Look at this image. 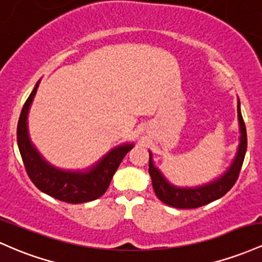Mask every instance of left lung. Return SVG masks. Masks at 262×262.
<instances>
[{"instance_id":"1","label":"left lung","mask_w":262,"mask_h":262,"mask_svg":"<svg viewBox=\"0 0 262 262\" xmlns=\"http://www.w3.org/2000/svg\"><path fill=\"white\" fill-rule=\"evenodd\" d=\"M239 104H237V117H239L242 136H240V145L239 149H237V155L235 157L234 162L229 167V169L226 170L222 177L215 179V181L195 188H181L173 186L163 177L160 169L156 168L154 166L152 155L149 154L148 172L149 176H151L152 186H154L156 195L158 196L161 202L173 208H178V209H193V208L203 207V205L208 204V203L222 198L223 195L226 194L233 188L240 174V169H242L244 158H245L246 147H248L246 127L245 123H244Z\"/></svg>"}]
</instances>
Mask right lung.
Returning a JSON list of instances; mask_svg holds the SVG:
<instances>
[{
    "label": "right lung",
    "instance_id": "right-lung-1",
    "mask_svg": "<svg viewBox=\"0 0 262 262\" xmlns=\"http://www.w3.org/2000/svg\"><path fill=\"white\" fill-rule=\"evenodd\" d=\"M38 85L39 81L23 105L17 126V143L28 177L38 189L61 202L79 204L95 201L106 192L123 157L134 146L131 143H125L115 147L98 163L83 172L64 170L52 166L31 142L27 130L28 110L37 93Z\"/></svg>",
    "mask_w": 262,
    "mask_h": 262
}]
</instances>
